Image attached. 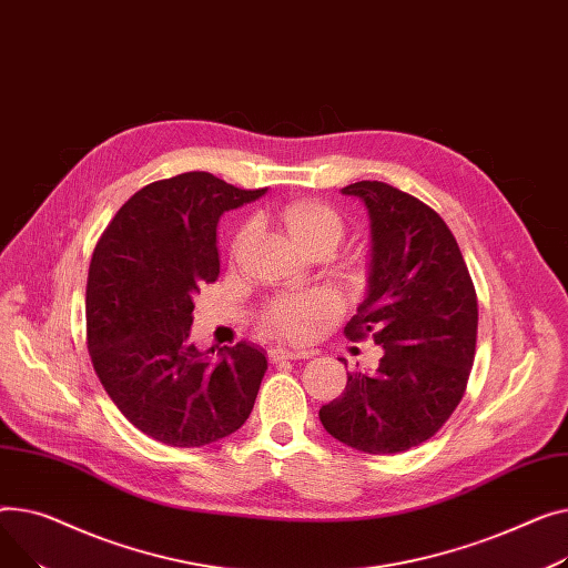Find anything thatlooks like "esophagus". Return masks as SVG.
<instances>
[{"mask_svg":"<svg viewBox=\"0 0 568 568\" xmlns=\"http://www.w3.org/2000/svg\"><path fill=\"white\" fill-rule=\"evenodd\" d=\"M268 357L271 362H284V359H307V357H314V351H288V348H271L268 351Z\"/></svg>","mask_w":568,"mask_h":568,"instance_id":"34e87169","label":"esophagus"}]
</instances>
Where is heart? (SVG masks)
Instances as JSON below:
<instances>
[{
    "label": "heart",
    "mask_w": 568,
    "mask_h": 568,
    "mask_svg": "<svg viewBox=\"0 0 568 568\" xmlns=\"http://www.w3.org/2000/svg\"><path fill=\"white\" fill-rule=\"evenodd\" d=\"M280 220L291 233V239L300 245L312 243H339L344 236V217L323 202H314V199H305V202H291L280 211ZM247 239V226H243L231 245V256H236ZM337 303L335 297L325 291H310L277 297L263 312L261 323L271 332V335L288 342L307 339L312 329L335 316Z\"/></svg>",
    "instance_id": "1"
}]
</instances>
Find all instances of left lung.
<instances>
[{
  "label": "left lung",
  "instance_id": "left-lung-1",
  "mask_svg": "<svg viewBox=\"0 0 568 568\" xmlns=\"http://www.w3.org/2000/svg\"><path fill=\"white\" fill-rule=\"evenodd\" d=\"M369 209V293L346 337H372L385 355L374 374L351 372L318 410L323 428L364 454L408 452L436 436L468 387L479 305L468 265L445 220L381 181L342 190Z\"/></svg>",
  "mask_w": 568,
  "mask_h": 568
}]
</instances>
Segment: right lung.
<instances>
[{"instance_id": "add662e5", "label": "right lung", "mask_w": 568, "mask_h": 568, "mask_svg": "<svg viewBox=\"0 0 568 568\" xmlns=\"http://www.w3.org/2000/svg\"><path fill=\"white\" fill-rule=\"evenodd\" d=\"M268 187L185 172L132 194L98 239L87 348L123 417L172 447H204L250 417L268 359L239 342L213 364L190 342L192 297L220 275L217 220ZM213 353V348H211Z\"/></svg>"}]
</instances>
